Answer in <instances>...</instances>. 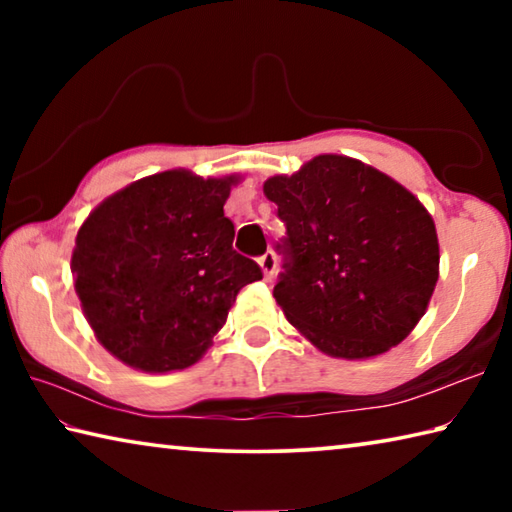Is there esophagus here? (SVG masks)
Instances as JSON below:
<instances>
[{"label":"esophagus","mask_w":512,"mask_h":512,"mask_svg":"<svg viewBox=\"0 0 512 512\" xmlns=\"http://www.w3.org/2000/svg\"><path fill=\"white\" fill-rule=\"evenodd\" d=\"M259 268H262L266 280H271V277L275 275V268H277V259H275L273 250H268V253L259 257Z\"/></svg>","instance_id":"34e87169"}]
</instances>
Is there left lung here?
Returning a JSON list of instances; mask_svg holds the SVG:
<instances>
[{
	"label": "left lung",
	"instance_id": "obj_1",
	"mask_svg": "<svg viewBox=\"0 0 512 512\" xmlns=\"http://www.w3.org/2000/svg\"><path fill=\"white\" fill-rule=\"evenodd\" d=\"M264 194L287 223V264L273 298L323 354L372 359L420 323L438 282L436 223L391 176L323 153Z\"/></svg>",
	"mask_w": 512,
	"mask_h": 512
}]
</instances>
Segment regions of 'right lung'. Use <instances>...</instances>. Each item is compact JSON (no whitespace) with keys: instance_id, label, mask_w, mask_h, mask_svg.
<instances>
[{"instance_id":"right-lung-1","label":"right lung","mask_w":512,"mask_h":512,"mask_svg":"<svg viewBox=\"0 0 512 512\" xmlns=\"http://www.w3.org/2000/svg\"><path fill=\"white\" fill-rule=\"evenodd\" d=\"M241 176L153 173L94 207L72 250L74 289L97 341L142 372L185 370L262 268L232 248L223 214Z\"/></svg>"}]
</instances>
